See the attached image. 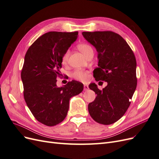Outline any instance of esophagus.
I'll list each match as a JSON object with an SVG mask.
<instances>
[{
    "label": "esophagus",
    "mask_w": 159,
    "mask_h": 159,
    "mask_svg": "<svg viewBox=\"0 0 159 159\" xmlns=\"http://www.w3.org/2000/svg\"><path fill=\"white\" fill-rule=\"evenodd\" d=\"M84 91H88L89 89L88 85H86V84H84Z\"/></svg>",
    "instance_id": "obj_1"
}]
</instances>
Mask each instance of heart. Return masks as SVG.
<instances>
[{"label": "heart", "mask_w": 159, "mask_h": 159, "mask_svg": "<svg viewBox=\"0 0 159 159\" xmlns=\"http://www.w3.org/2000/svg\"><path fill=\"white\" fill-rule=\"evenodd\" d=\"M78 48L80 52H81L85 56H87L88 53L92 50L91 47L85 43H81L78 45ZM70 55V51L69 50H67L64 53L61 57L62 63L66 64L68 60V57ZM72 77L73 78L79 80L81 81H86L89 78V74L87 71L83 70H75L73 73H72Z\"/></svg>", "instance_id": "obj_1"}]
</instances>
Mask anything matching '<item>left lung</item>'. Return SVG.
Returning <instances> with one entry per match:
<instances>
[{"mask_svg":"<svg viewBox=\"0 0 159 159\" xmlns=\"http://www.w3.org/2000/svg\"><path fill=\"white\" fill-rule=\"evenodd\" d=\"M82 34L98 52V67L93 70V77L96 81L107 82L102 90L95 84L89 85L97 95L88 105L89 115L100 124L114 123L127 111L137 88L135 56L127 42L114 32H83Z\"/></svg>","mask_w":159,"mask_h":159,"instance_id":"8db88e82","label":"left lung"}]
</instances>
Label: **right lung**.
<instances>
[{
	"instance_id": "1",
	"label": "right lung",
	"mask_w": 159,
	"mask_h": 159,
	"mask_svg": "<svg viewBox=\"0 0 159 159\" xmlns=\"http://www.w3.org/2000/svg\"><path fill=\"white\" fill-rule=\"evenodd\" d=\"M78 32H49L28 49L21 71L24 98L38 121L54 126L64 121L71 97L84 89V85L71 81L58 88L61 57L78 38Z\"/></svg>"
}]
</instances>
